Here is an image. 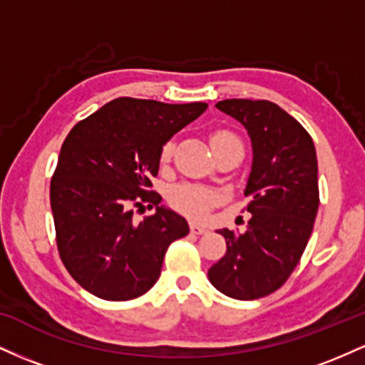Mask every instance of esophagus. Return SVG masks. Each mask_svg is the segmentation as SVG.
Returning <instances> with one entry per match:
<instances>
[{
  "instance_id": "esophagus-1",
  "label": "esophagus",
  "mask_w": 365,
  "mask_h": 365,
  "mask_svg": "<svg viewBox=\"0 0 365 365\" xmlns=\"http://www.w3.org/2000/svg\"><path fill=\"white\" fill-rule=\"evenodd\" d=\"M190 233H194V235H204V233H207V228L206 226L190 223Z\"/></svg>"
}]
</instances>
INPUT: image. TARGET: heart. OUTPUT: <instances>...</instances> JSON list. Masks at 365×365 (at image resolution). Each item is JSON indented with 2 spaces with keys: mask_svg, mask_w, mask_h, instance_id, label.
<instances>
[{
  "mask_svg": "<svg viewBox=\"0 0 365 365\" xmlns=\"http://www.w3.org/2000/svg\"><path fill=\"white\" fill-rule=\"evenodd\" d=\"M212 150H217L225 145H242L235 133L228 130H216L209 137ZM173 156V142H166L159 153V161L161 165H166ZM217 200V194L211 188L202 185H194V183H182V185L173 187L170 190L168 202L175 211L182 212L192 220H202L206 217L207 211L215 206Z\"/></svg>",
  "mask_w": 365,
  "mask_h": 365,
  "instance_id": "b5f03b06",
  "label": "heart"
}]
</instances>
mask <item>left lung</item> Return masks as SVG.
Listing matches in <instances>:
<instances>
[{
  "label": "left lung",
  "instance_id": "left-lung-1",
  "mask_svg": "<svg viewBox=\"0 0 365 365\" xmlns=\"http://www.w3.org/2000/svg\"><path fill=\"white\" fill-rule=\"evenodd\" d=\"M217 110L240 121L252 140L254 161L245 233L220 230L226 252L209 267V282L238 300L283 287L302 257L319 207L312 137L293 116L266 99H225Z\"/></svg>",
  "mask_w": 365,
  "mask_h": 365
}]
</instances>
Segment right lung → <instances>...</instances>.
<instances>
[{
    "mask_svg": "<svg viewBox=\"0 0 365 365\" xmlns=\"http://www.w3.org/2000/svg\"><path fill=\"white\" fill-rule=\"evenodd\" d=\"M206 108L118 98L66 135L49 188L56 245L63 266L92 295L113 302L144 295L171 242L188 235L187 221L159 206L150 178L166 140ZM135 207L157 212L135 225Z\"/></svg>",
    "mask_w": 365,
    "mask_h": 365,
    "instance_id": "add662e5",
    "label": "right lung"
}]
</instances>
